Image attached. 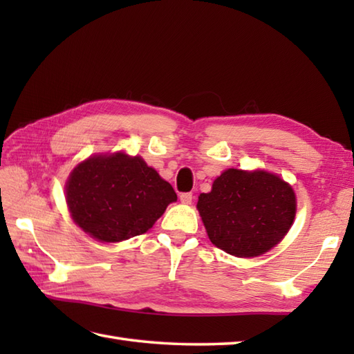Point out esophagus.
Masks as SVG:
<instances>
[{
    "mask_svg": "<svg viewBox=\"0 0 354 354\" xmlns=\"http://www.w3.org/2000/svg\"><path fill=\"white\" fill-rule=\"evenodd\" d=\"M179 201H181L185 205H190L193 201V194L192 193H181L179 194Z\"/></svg>",
    "mask_w": 354,
    "mask_h": 354,
    "instance_id": "34e87169",
    "label": "esophagus"
}]
</instances>
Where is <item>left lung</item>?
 I'll list each match as a JSON object with an SVG mask.
<instances>
[{
  "mask_svg": "<svg viewBox=\"0 0 354 354\" xmlns=\"http://www.w3.org/2000/svg\"><path fill=\"white\" fill-rule=\"evenodd\" d=\"M198 209L212 243L236 257H257L288 234L297 213L292 187L265 170H225Z\"/></svg>",
  "mask_w": 354,
  "mask_h": 354,
  "instance_id": "obj_1",
  "label": "left lung"
}]
</instances>
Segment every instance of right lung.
<instances>
[{
    "label": "right lung",
    "mask_w": 354,
    "mask_h": 354,
    "mask_svg": "<svg viewBox=\"0 0 354 354\" xmlns=\"http://www.w3.org/2000/svg\"><path fill=\"white\" fill-rule=\"evenodd\" d=\"M73 221L100 242L145 234L175 202L173 187L141 156L94 155L70 173L65 187Z\"/></svg>",
    "instance_id": "1"
}]
</instances>
